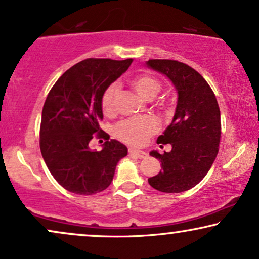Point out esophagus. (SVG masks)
<instances>
[{"label":"esophagus","instance_id":"34e87169","mask_svg":"<svg viewBox=\"0 0 259 259\" xmlns=\"http://www.w3.org/2000/svg\"><path fill=\"white\" fill-rule=\"evenodd\" d=\"M130 153H131V154H134V156L138 157V158H140V159L146 158V157H147V153L145 152V151H142V150L130 149Z\"/></svg>","mask_w":259,"mask_h":259}]
</instances>
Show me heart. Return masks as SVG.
I'll return each instance as SVG.
<instances>
[{
  "mask_svg": "<svg viewBox=\"0 0 259 259\" xmlns=\"http://www.w3.org/2000/svg\"><path fill=\"white\" fill-rule=\"evenodd\" d=\"M131 85L143 99L151 100L160 92V83L149 75H138L131 79ZM117 87L109 85L101 99V109L106 116H113L115 113V96ZM157 130V121L151 116L140 119L125 120L117 126L116 136L122 142L130 145H142L145 140Z\"/></svg>",
  "mask_w": 259,
  "mask_h": 259,
  "instance_id": "1",
  "label": "heart"
}]
</instances>
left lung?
<instances>
[{
  "mask_svg": "<svg viewBox=\"0 0 259 259\" xmlns=\"http://www.w3.org/2000/svg\"><path fill=\"white\" fill-rule=\"evenodd\" d=\"M146 66L166 76L177 93L172 121L157 139L158 144H170L172 149L164 154L151 151L150 156L160 160L163 169L150 177L149 183L163 193H182L200 183L217 158L220 109L206 79L187 64L150 59Z\"/></svg>",
  "mask_w": 259,
  "mask_h": 259,
  "instance_id": "8db88e82",
  "label": "left lung"
}]
</instances>
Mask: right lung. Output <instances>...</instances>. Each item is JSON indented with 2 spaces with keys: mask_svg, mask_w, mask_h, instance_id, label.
<instances>
[{
  "mask_svg": "<svg viewBox=\"0 0 259 259\" xmlns=\"http://www.w3.org/2000/svg\"><path fill=\"white\" fill-rule=\"evenodd\" d=\"M132 62L82 60L59 77L46 97L40 151L55 180L73 194L93 195L105 190L112 183L116 164L127 156V147L115 139L107 140L101 151L90 150L89 143L101 131L103 93Z\"/></svg>",
  "mask_w": 259,
  "mask_h": 259,
  "instance_id": "add662e5",
  "label": "right lung"
}]
</instances>
